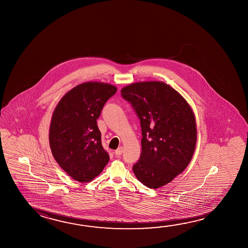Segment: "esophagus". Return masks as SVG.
I'll list each match as a JSON object with an SVG mask.
<instances>
[{
  "instance_id": "34e87169",
  "label": "esophagus",
  "mask_w": 248,
  "mask_h": 248,
  "mask_svg": "<svg viewBox=\"0 0 248 248\" xmlns=\"http://www.w3.org/2000/svg\"><path fill=\"white\" fill-rule=\"evenodd\" d=\"M123 151H124V148H123L122 146L118 147V149L115 151V155L118 156H120V155H122Z\"/></svg>"
}]
</instances>
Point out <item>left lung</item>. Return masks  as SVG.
Returning <instances> with one entry per match:
<instances>
[{
    "mask_svg": "<svg viewBox=\"0 0 248 248\" xmlns=\"http://www.w3.org/2000/svg\"><path fill=\"white\" fill-rule=\"evenodd\" d=\"M140 119L142 152L135 176L156 189L181 173L191 162L197 143L195 115L190 105L164 82L131 83L121 90Z\"/></svg>",
    "mask_w": 248,
    "mask_h": 248,
    "instance_id": "obj_1",
    "label": "left lung"
}]
</instances>
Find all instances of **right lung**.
Here are the masks:
<instances>
[{"instance_id": "1", "label": "right lung", "mask_w": 248, "mask_h": 248, "mask_svg": "<svg viewBox=\"0 0 248 248\" xmlns=\"http://www.w3.org/2000/svg\"><path fill=\"white\" fill-rule=\"evenodd\" d=\"M116 92L109 83H81L62 97L53 112L48 134L53 156L78 182L92 181L109 162L96 119Z\"/></svg>"}]
</instances>
